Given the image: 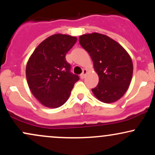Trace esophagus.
Here are the masks:
<instances>
[{"instance_id": "34e87169", "label": "esophagus", "mask_w": 155, "mask_h": 155, "mask_svg": "<svg viewBox=\"0 0 155 155\" xmlns=\"http://www.w3.org/2000/svg\"><path fill=\"white\" fill-rule=\"evenodd\" d=\"M87 73V71L86 69H84L82 73H81V74L80 75V78H81V79H84V78L85 77V75H86Z\"/></svg>"}]
</instances>
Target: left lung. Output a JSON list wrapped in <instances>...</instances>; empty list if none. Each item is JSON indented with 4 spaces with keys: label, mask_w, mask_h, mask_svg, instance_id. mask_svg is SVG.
<instances>
[{
    "label": "left lung",
    "mask_w": 155,
    "mask_h": 155,
    "mask_svg": "<svg viewBox=\"0 0 155 155\" xmlns=\"http://www.w3.org/2000/svg\"><path fill=\"white\" fill-rule=\"evenodd\" d=\"M79 44L90 54L99 81L92 89L98 100L106 104L122 97L130 84L133 63L123 47L107 35L94 33L79 37Z\"/></svg>",
    "instance_id": "1"
}]
</instances>
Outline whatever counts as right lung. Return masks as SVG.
Wrapping results in <instances>:
<instances>
[{"label": "right lung", "instance_id": "right-lung-1", "mask_svg": "<svg viewBox=\"0 0 155 155\" xmlns=\"http://www.w3.org/2000/svg\"><path fill=\"white\" fill-rule=\"evenodd\" d=\"M77 38L55 34L35 49L26 66L28 86L35 98L46 107L58 108L66 102L79 77L71 72L65 55Z\"/></svg>", "mask_w": 155, "mask_h": 155}]
</instances>
